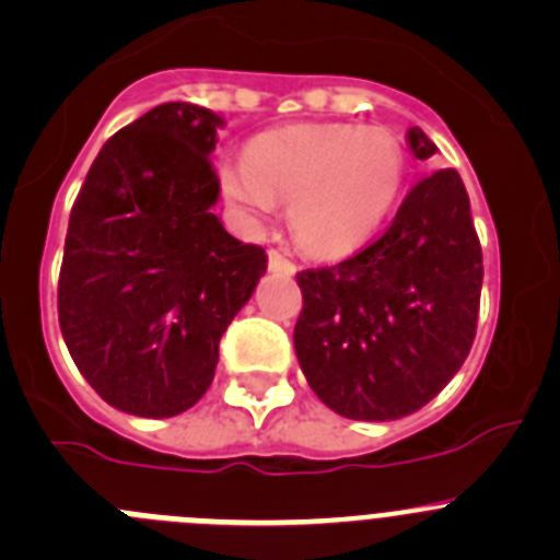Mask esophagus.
Returning <instances> with one entry per match:
<instances>
[{
  "label": "esophagus",
  "mask_w": 560,
  "mask_h": 560,
  "mask_svg": "<svg viewBox=\"0 0 560 560\" xmlns=\"http://www.w3.org/2000/svg\"><path fill=\"white\" fill-rule=\"evenodd\" d=\"M268 265L273 273H284V276L295 273V262H292V259H287V256L276 248L268 250Z\"/></svg>",
  "instance_id": "obj_1"
}]
</instances>
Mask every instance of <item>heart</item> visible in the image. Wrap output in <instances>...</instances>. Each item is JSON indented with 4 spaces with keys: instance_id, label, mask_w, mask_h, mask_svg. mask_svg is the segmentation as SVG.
<instances>
[{
    "instance_id": "obj_1",
    "label": "heart",
    "mask_w": 560,
    "mask_h": 560,
    "mask_svg": "<svg viewBox=\"0 0 560 560\" xmlns=\"http://www.w3.org/2000/svg\"><path fill=\"white\" fill-rule=\"evenodd\" d=\"M406 179L404 145L384 127L295 124L254 138L218 182L250 223L290 203L292 234L310 254L339 256L368 243Z\"/></svg>"
}]
</instances>
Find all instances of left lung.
I'll list each match as a JSON object with an SVG mask.
<instances>
[{"mask_svg":"<svg viewBox=\"0 0 560 560\" xmlns=\"http://www.w3.org/2000/svg\"><path fill=\"white\" fill-rule=\"evenodd\" d=\"M417 160L436 154L409 129ZM304 310L295 353L331 411L351 420H400L445 389L478 326L483 256L458 171L411 187L384 234L334 268L295 276Z\"/></svg>","mask_w":560,"mask_h":560,"instance_id":"obj_1","label":"left lung"}]
</instances>
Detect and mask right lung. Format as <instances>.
Here are the masks:
<instances>
[{
    "instance_id": "obj_1",
    "label": "right lung",
    "mask_w": 560,
    "mask_h": 560,
    "mask_svg": "<svg viewBox=\"0 0 560 560\" xmlns=\"http://www.w3.org/2000/svg\"><path fill=\"white\" fill-rule=\"evenodd\" d=\"M223 118L187 102L140 115L102 145L68 218L57 315L88 384L135 417H174L215 378L223 331L268 254L212 212Z\"/></svg>"
}]
</instances>
